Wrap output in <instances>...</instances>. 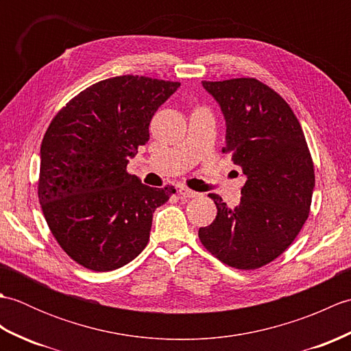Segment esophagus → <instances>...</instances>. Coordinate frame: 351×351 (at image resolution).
<instances>
[{
  "mask_svg": "<svg viewBox=\"0 0 351 351\" xmlns=\"http://www.w3.org/2000/svg\"><path fill=\"white\" fill-rule=\"evenodd\" d=\"M180 196L181 197H187V199H191V197H199L200 195L197 191H193V190H190V189H187V187H181L180 189Z\"/></svg>",
  "mask_w": 351,
  "mask_h": 351,
  "instance_id": "obj_1",
  "label": "esophagus"
}]
</instances>
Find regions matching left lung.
<instances>
[{
  "mask_svg": "<svg viewBox=\"0 0 351 351\" xmlns=\"http://www.w3.org/2000/svg\"><path fill=\"white\" fill-rule=\"evenodd\" d=\"M226 119V145L247 181L240 204L210 196L217 215L199 229L204 247L223 264L256 270L285 252L306 221L315 187L314 161L288 102L256 78L202 81Z\"/></svg>",
  "mask_w": 351,
  "mask_h": 351,
  "instance_id": "1",
  "label": "left lung"
}]
</instances>
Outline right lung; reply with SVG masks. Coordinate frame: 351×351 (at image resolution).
<instances>
[{
	"label": "right lung",
	"mask_w": 351,
	"mask_h": 351,
	"mask_svg": "<svg viewBox=\"0 0 351 351\" xmlns=\"http://www.w3.org/2000/svg\"><path fill=\"white\" fill-rule=\"evenodd\" d=\"M180 86L140 75L102 80L51 121L37 195L51 234L77 264L111 271L146 247L155 208L176 190L147 187L126 166L147 143L155 111Z\"/></svg>",
	"instance_id": "obj_1"
}]
</instances>
